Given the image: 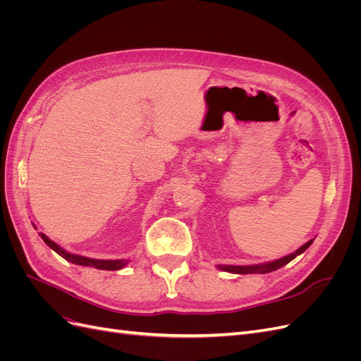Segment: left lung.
I'll return each mask as SVG.
<instances>
[{"instance_id": "obj_1", "label": "left lung", "mask_w": 361, "mask_h": 361, "mask_svg": "<svg viewBox=\"0 0 361 361\" xmlns=\"http://www.w3.org/2000/svg\"><path fill=\"white\" fill-rule=\"evenodd\" d=\"M313 243V239H310L309 243H305L304 245H301L297 251H293L292 255L285 256L277 260L272 262H267V264H260V265H245V267H235V265H218V269L221 271H227V272H233V274H267V272H272L281 267H285L286 264H289L290 260H293L298 255L304 253Z\"/></svg>"}]
</instances>
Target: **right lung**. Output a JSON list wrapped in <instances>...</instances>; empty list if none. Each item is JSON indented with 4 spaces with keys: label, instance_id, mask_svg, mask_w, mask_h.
Segmentation results:
<instances>
[{
    "label": "right lung",
    "instance_id": "obj_1",
    "mask_svg": "<svg viewBox=\"0 0 361 361\" xmlns=\"http://www.w3.org/2000/svg\"><path fill=\"white\" fill-rule=\"evenodd\" d=\"M40 238L43 239L49 248L56 251L57 255H60L63 259H66L68 262H72L75 265H81V267H93L97 269H106V271H116V269H122L123 267L128 265V260L125 259H118V260H102V259H92V257H85L80 255H72L69 251L63 250L60 245H57L54 241L45 235V233H39Z\"/></svg>",
    "mask_w": 361,
    "mask_h": 361
}]
</instances>
